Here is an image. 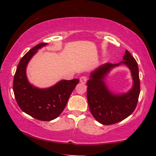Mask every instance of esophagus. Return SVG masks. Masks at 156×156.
<instances>
[{
	"label": "esophagus",
	"mask_w": 156,
	"mask_h": 156,
	"mask_svg": "<svg viewBox=\"0 0 156 156\" xmlns=\"http://www.w3.org/2000/svg\"><path fill=\"white\" fill-rule=\"evenodd\" d=\"M87 78L86 77V76H82L80 78V82H81L82 84H86L87 83Z\"/></svg>",
	"instance_id": "1"
}]
</instances>
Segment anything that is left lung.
Here are the masks:
<instances>
[{"instance_id": "left-lung-1", "label": "left lung", "mask_w": 156, "mask_h": 156, "mask_svg": "<svg viewBox=\"0 0 156 156\" xmlns=\"http://www.w3.org/2000/svg\"><path fill=\"white\" fill-rule=\"evenodd\" d=\"M123 61L119 64L107 63L92 72L87 82V100L89 108L96 120L103 125H112L131 115L136 108L140 93L139 68L135 58L127 50ZM121 64L131 70L134 85L127 94L116 95L108 90L104 82L105 76L111 69Z\"/></svg>"}]
</instances>
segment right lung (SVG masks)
Listing matches in <instances>:
<instances>
[{
	"label": "right lung",
	"mask_w": 156,
	"mask_h": 156,
	"mask_svg": "<svg viewBox=\"0 0 156 156\" xmlns=\"http://www.w3.org/2000/svg\"><path fill=\"white\" fill-rule=\"evenodd\" d=\"M46 45L47 43H41L35 45L21 59L14 76L13 92L23 112L38 120L49 121L57 118L64 111L79 80H62L45 89L35 87L29 83L26 75L27 66L38 49Z\"/></svg>",
	"instance_id": "right-lung-1"
}]
</instances>
